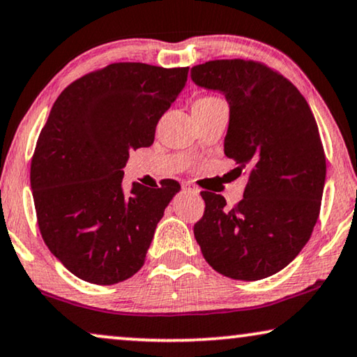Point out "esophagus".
<instances>
[{
	"mask_svg": "<svg viewBox=\"0 0 357 357\" xmlns=\"http://www.w3.org/2000/svg\"><path fill=\"white\" fill-rule=\"evenodd\" d=\"M182 190L185 193H190V195H198L199 193V190L197 187H193V185H190V183L182 185Z\"/></svg>",
	"mask_w": 357,
	"mask_h": 357,
	"instance_id": "esophagus-1",
	"label": "esophagus"
}]
</instances>
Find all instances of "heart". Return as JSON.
<instances>
[{"instance_id": "b5f03b06", "label": "heart", "mask_w": 357, "mask_h": 357, "mask_svg": "<svg viewBox=\"0 0 357 357\" xmlns=\"http://www.w3.org/2000/svg\"><path fill=\"white\" fill-rule=\"evenodd\" d=\"M209 97H211V96H208V97H202V99H209Z\"/></svg>"}]
</instances>
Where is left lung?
Segmentation results:
<instances>
[{
	"label": "left lung",
	"mask_w": 357,
	"mask_h": 357,
	"mask_svg": "<svg viewBox=\"0 0 357 357\" xmlns=\"http://www.w3.org/2000/svg\"><path fill=\"white\" fill-rule=\"evenodd\" d=\"M192 79L226 94L224 153L248 177L232 208L222 195L202 192L195 238L218 273L263 280L299 255L319 219L326 174L319 126L299 89L265 63L206 61L192 68Z\"/></svg>",
	"instance_id": "left-lung-1"
}]
</instances>
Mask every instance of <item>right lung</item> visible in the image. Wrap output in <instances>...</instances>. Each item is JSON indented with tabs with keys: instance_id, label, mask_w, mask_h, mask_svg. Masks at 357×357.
I'll return each instance as SVG.
<instances>
[{
	"instance_id": "right-lung-1",
	"label": "right lung",
	"mask_w": 357,
	"mask_h": 357,
	"mask_svg": "<svg viewBox=\"0 0 357 357\" xmlns=\"http://www.w3.org/2000/svg\"><path fill=\"white\" fill-rule=\"evenodd\" d=\"M188 68L110 63L58 96L31 162L43 242L73 275L92 284L125 281L144 265L164 209L180 190H121L130 151L154 143L155 126L187 82Z\"/></svg>"
}]
</instances>
